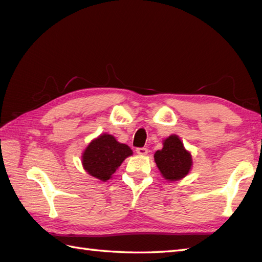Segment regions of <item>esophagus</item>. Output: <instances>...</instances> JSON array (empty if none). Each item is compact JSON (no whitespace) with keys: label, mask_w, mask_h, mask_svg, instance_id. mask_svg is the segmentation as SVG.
Masks as SVG:
<instances>
[{"label":"esophagus","mask_w":262,"mask_h":262,"mask_svg":"<svg viewBox=\"0 0 262 262\" xmlns=\"http://www.w3.org/2000/svg\"><path fill=\"white\" fill-rule=\"evenodd\" d=\"M147 148L146 147H137L136 148V153L140 155H146L147 154Z\"/></svg>","instance_id":"obj_1"}]
</instances>
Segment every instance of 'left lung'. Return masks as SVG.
I'll list each match as a JSON object with an SVG mask.
<instances>
[{"label": "left lung", "instance_id": "left-lung-1", "mask_svg": "<svg viewBox=\"0 0 262 262\" xmlns=\"http://www.w3.org/2000/svg\"><path fill=\"white\" fill-rule=\"evenodd\" d=\"M154 160L166 180L176 181L188 174L191 168V155L187 152L180 138L171 135L163 142V148L154 154Z\"/></svg>", "mask_w": 262, "mask_h": 262}]
</instances>
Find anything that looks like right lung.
<instances>
[{"mask_svg": "<svg viewBox=\"0 0 262 262\" xmlns=\"http://www.w3.org/2000/svg\"><path fill=\"white\" fill-rule=\"evenodd\" d=\"M133 152L126 144H120L108 134L92 141L82 155V163L89 174L99 180L107 181L118 166Z\"/></svg>", "mask_w": 262, "mask_h": 262, "instance_id": "1", "label": "right lung"}]
</instances>
